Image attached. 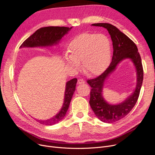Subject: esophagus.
<instances>
[{"label": "esophagus", "mask_w": 155, "mask_h": 155, "mask_svg": "<svg viewBox=\"0 0 155 155\" xmlns=\"http://www.w3.org/2000/svg\"><path fill=\"white\" fill-rule=\"evenodd\" d=\"M77 83H78V85L84 84H85V80L84 79H78Z\"/></svg>", "instance_id": "obj_1"}]
</instances>
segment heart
<instances>
[{
  "mask_svg": "<svg viewBox=\"0 0 155 155\" xmlns=\"http://www.w3.org/2000/svg\"><path fill=\"white\" fill-rule=\"evenodd\" d=\"M67 64L72 68H80L78 61L87 74L98 75L108 65L111 57V43L104 34L84 33L71 40L68 47Z\"/></svg>",
  "mask_w": 155,
  "mask_h": 155,
  "instance_id": "b5f03b06",
  "label": "heart"
}]
</instances>
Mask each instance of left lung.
Masks as SVG:
<instances>
[{
	"instance_id": "obj_1",
	"label": "left lung",
	"mask_w": 155,
	"mask_h": 155,
	"mask_svg": "<svg viewBox=\"0 0 155 155\" xmlns=\"http://www.w3.org/2000/svg\"><path fill=\"white\" fill-rule=\"evenodd\" d=\"M91 25L107 29L113 42V53L111 63L104 73L95 78L87 80V83L91 87L89 103L100 120L105 123H114L127 116L138 100L143 80L141 58L135 44L115 26L107 23H97ZM127 58L133 61L137 70V83L136 90L122 103L117 105L109 104L102 95L105 80L120 61Z\"/></svg>"
}]
</instances>
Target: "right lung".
<instances>
[{
  "label": "right lung",
  "instance_id": "add662e5",
  "mask_svg": "<svg viewBox=\"0 0 155 155\" xmlns=\"http://www.w3.org/2000/svg\"><path fill=\"white\" fill-rule=\"evenodd\" d=\"M71 28L66 27H46L40 28L27 38L20 47H48L56 45ZM77 82V79L76 78L67 82L64 104L58 114L51 119L39 121L40 123L45 125H52L58 123L64 118L68 109L72 96L75 90Z\"/></svg>",
  "mask_w": 155,
  "mask_h": 155
}]
</instances>
